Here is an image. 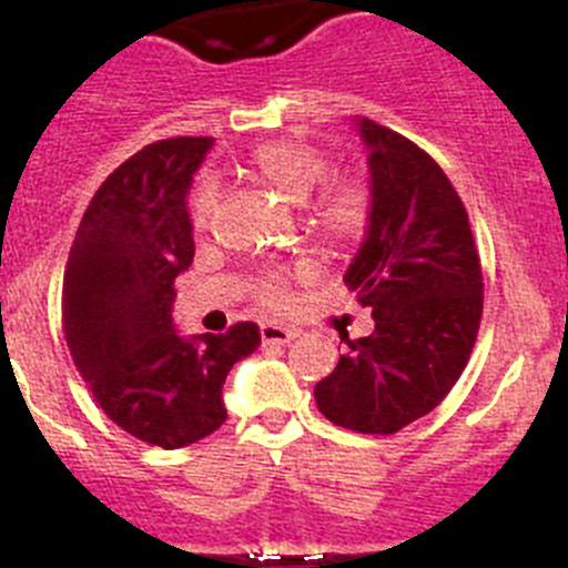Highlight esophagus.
I'll return each mask as SVG.
<instances>
[{
	"instance_id": "obj_1",
	"label": "esophagus",
	"mask_w": 568,
	"mask_h": 568,
	"mask_svg": "<svg viewBox=\"0 0 568 568\" xmlns=\"http://www.w3.org/2000/svg\"><path fill=\"white\" fill-rule=\"evenodd\" d=\"M296 337L294 329H285L277 324H261V343L263 346H288Z\"/></svg>"
}]
</instances>
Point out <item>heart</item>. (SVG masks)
<instances>
[{
	"label": "heart",
	"mask_w": 568,
	"mask_h": 568,
	"mask_svg": "<svg viewBox=\"0 0 568 568\" xmlns=\"http://www.w3.org/2000/svg\"><path fill=\"white\" fill-rule=\"evenodd\" d=\"M250 170L280 197L302 205L311 200L313 189L326 175V159L311 142L280 136V140L263 142L250 153ZM214 211L216 186L211 181H203L200 186H194L192 197H189V220L197 231H205ZM368 211V189L357 178H335L321 189L311 220L313 227L324 236L335 239V242H348L363 233ZM261 302L268 307H280L285 302L283 280L277 274H268L261 283Z\"/></svg>",
	"instance_id": "heart-1"
}]
</instances>
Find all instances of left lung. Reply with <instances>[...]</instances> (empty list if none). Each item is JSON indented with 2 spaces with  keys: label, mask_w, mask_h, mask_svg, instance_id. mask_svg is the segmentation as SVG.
I'll return each instance as SVG.
<instances>
[{
  "label": "left lung",
  "mask_w": 568,
  "mask_h": 568,
  "mask_svg": "<svg viewBox=\"0 0 568 568\" xmlns=\"http://www.w3.org/2000/svg\"><path fill=\"white\" fill-rule=\"evenodd\" d=\"M371 173L365 239L343 280L374 332L316 385L335 426L395 434L428 415L467 365L484 311V277L467 211L448 175L415 142L354 118Z\"/></svg>",
  "instance_id": "left-lung-1"
}]
</instances>
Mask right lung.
Masks as SVG:
<instances>
[{
	"mask_svg": "<svg viewBox=\"0 0 568 568\" xmlns=\"http://www.w3.org/2000/svg\"><path fill=\"white\" fill-rule=\"evenodd\" d=\"M211 148L173 136L125 159L90 200L62 277L73 365L109 420L164 450L225 423L222 385L261 343L250 321L181 335L173 318V283L194 257L186 194Z\"/></svg>",
	"mask_w": 568,
	"mask_h": 568,
	"instance_id": "right-lung-1",
	"label": "right lung"
}]
</instances>
